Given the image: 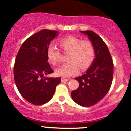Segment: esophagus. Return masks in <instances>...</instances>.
I'll use <instances>...</instances> for the list:
<instances>
[{
  "label": "esophagus",
  "instance_id": "esophagus-1",
  "mask_svg": "<svg viewBox=\"0 0 131 131\" xmlns=\"http://www.w3.org/2000/svg\"><path fill=\"white\" fill-rule=\"evenodd\" d=\"M69 80L68 79H64V78H61V82H67Z\"/></svg>",
  "mask_w": 131,
  "mask_h": 131
}]
</instances>
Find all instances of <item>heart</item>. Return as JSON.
I'll return each instance as SVG.
<instances>
[{
  "label": "heart",
  "mask_w": 131,
  "mask_h": 131,
  "mask_svg": "<svg viewBox=\"0 0 131 131\" xmlns=\"http://www.w3.org/2000/svg\"><path fill=\"white\" fill-rule=\"evenodd\" d=\"M61 48L66 53H69L68 63L56 68V73L63 77H69L83 71L91 65L95 58V50L92 43L88 40H82L75 37H68L59 42ZM49 61L57 64L61 60L59 50L54 45H50L47 51Z\"/></svg>",
  "instance_id": "obj_1"
}]
</instances>
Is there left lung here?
<instances>
[{
  "instance_id": "8db88e82",
  "label": "left lung",
  "mask_w": 131,
  "mask_h": 131,
  "mask_svg": "<svg viewBox=\"0 0 131 131\" xmlns=\"http://www.w3.org/2000/svg\"><path fill=\"white\" fill-rule=\"evenodd\" d=\"M88 35L95 50V58L82 76L75 78L79 87L71 92L72 99L82 106L89 107L102 100L110 89L113 75V64L108 47L94 31H80Z\"/></svg>"
}]
</instances>
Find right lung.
<instances>
[{"label":"right lung","mask_w":131,"mask_h":131,"mask_svg":"<svg viewBox=\"0 0 131 131\" xmlns=\"http://www.w3.org/2000/svg\"><path fill=\"white\" fill-rule=\"evenodd\" d=\"M59 31L44 30L24 42L16 58L14 77L23 97L30 103L41 105L51 100L61 78L44 77L53 73L48 63L47 49Z\"/></svg>","instance_id":"right-lung-1"}]
</instances>
